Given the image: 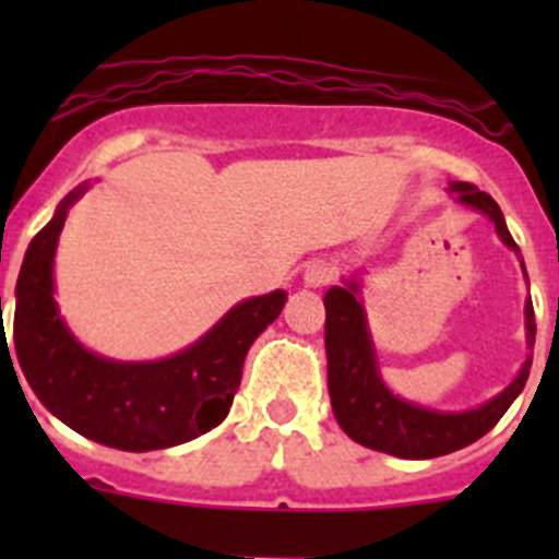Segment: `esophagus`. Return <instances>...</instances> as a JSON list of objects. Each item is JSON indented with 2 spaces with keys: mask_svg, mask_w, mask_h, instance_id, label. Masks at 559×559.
<instances>
[{
  "mask_svg": "<svg viewBox=\"0 0 559 559\" xmlns=\"http://www.w3.org/2000/svg\"><path fill=\"white\" fill-rule=\"evenodd\" d=\"M335 281V267H332L330 262H311L306 267V286H311V289H319V286H326Z\"/></svg>",
  "mask_w": 559,
  "mask_h": 559,
  "instance_id": "1",
  "label": "esophagus"
}]
</instances>
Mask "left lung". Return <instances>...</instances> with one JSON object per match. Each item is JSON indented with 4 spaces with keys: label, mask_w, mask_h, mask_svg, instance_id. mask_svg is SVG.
<instances>
[{
    "label": "left lung",
    "mask_w": 559,
    "mask_h": 559,
    "mask_svg": "<svg viewBox=\"0 0 559 559\" xmlns=\"http://www.w3.org/2000/svg\"><path fill=\"white\" fill-rule=\"evenodd\" d=\"M456 202L484 213L495 224L506 246L520 253V246L511 238L506 218L498 202L478 191L473 183H452ZM524 270V262H522ZM527 275V273H524ZM357 281L346 286H332L324 295L326 321V389H330L332 414L337 425L352 441L403 460H432V456L452 454L456 449L471 447L481 436H487L509 405L520 397L524 381L530 376L533 357L527 354L520 376L511 381L498 397L471 411H432L425 405L400 400L389 392L381 381L379 359H376L373 341L368 332L362 302L357 300ZM524 330H527V348L535 346V313L533 302L524 306Z\"/></svg>",
    "instance_id": "obj_1"
}]
</instances>
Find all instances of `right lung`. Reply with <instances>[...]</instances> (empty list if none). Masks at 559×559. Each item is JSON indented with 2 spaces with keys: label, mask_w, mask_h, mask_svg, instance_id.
<instances>
[{
  "label": "right lung",
  "mask_w": 559,
  "mask_h": 559,
  "mask_svg": "<svg viewBox=\"0 0 559 559\" xmlns=\"http://www.w3.org/2000/svg\"><path fill=\"white\" fill-rule=\"evenodd\" d=\"M88 183L61 200L26 248L15 284V354L39 403L81 436L123 449L178 447L222 425L243 379L251 343L278 319L286 292L238 302L194 346L156 362H116L83 348L53 300V257L67 211Z\"/></svg>",
  "instance_id": "right-lung-1"
}]
</instances>
